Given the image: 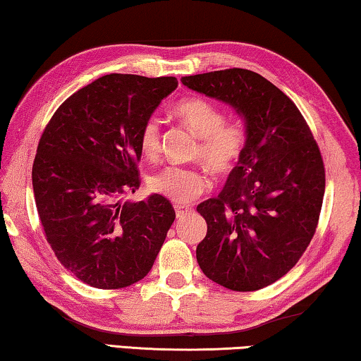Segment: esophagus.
Returning <instances> with one entry per match:
<instances>
[{
  "instance_id": "1",
  "label": "esophagus",
  "mask_w": 361,
  "mask_h": 361,
  "mask_svg": "<svg viewBox=\"0 0 361 361\" xmlns=\"http://www.w3.org/2000/svg\"><path fill=\"white\" fill-rule=\"evenodd\" d=\"M175 212H176V219H183V216L188 215L191 212V207L188 205H175Z\"/></svg>"
}]
</instances>
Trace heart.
Instances as JSON below:
<instances>
[{
    "label": "heart",
    "instance_id": "obj_1",
    "mask_svg": "<svg viewBox=\"0 0 361 361\" xmlns=\"http://www.w3.org/2000/svg\"><path fill=\"white\" fill-rule=\"evenodd\" d=\"M173 114L199 136L197 156L216 175H226L236 167L247 146V128L241 118H225L220 106L205 98L180 99ZM140 149L147 159L160 152V122L147 118L140 131ZM212 180L202 167L169 165L149 178V190L175 204H190L209 190Z\"/></svg>",
    "mask_w": 361,
    "mask_h": 361
}]
</instances>
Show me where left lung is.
Instances as JSON below:
<instances>
[{"label":"left lung","mask_w":361,"mask_h":361,"mask_svg":"<svg viewBox=\"0 0 361 361\" xmlns=\"http://www.w3.org/2000/svg\"><path fill=\"white\" fill-rule=\"evenodd\" d=\"M181 82L231 104L247 128V146L223 191L197 205L207 221L199 267L226 289L267 288L299 262L317 231L326 183L322 152L297 106L259 73L225 68Z\"/></svg>","instance_id":"8db88e82"}]
</instances>
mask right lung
Masks as SVG:
<instances>
[{
	"instance_id": "add662e5",
	"label": "right lung",
	"mask_w": 361,
	"mask_h": 361,
	"mask_svg": "<svg viewBox=\"0 0 361 361\" xmlns=\"http://www.w3.org/2000/svg\"><path fill=\"white\" fill-rule=\"evenodd\" d=\"M175 77L111 73L62 102L39 138L32 183L57 260L80 281L122 289L141 281L167 238L169 199L123 202L140 188V131Z\"/></svg>"
}]
</instances>
